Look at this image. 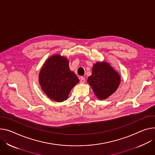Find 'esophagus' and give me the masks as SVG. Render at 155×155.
<instances>
[{
  "mask_svg": "<svg viewBox=\"0 0 155 155\" xmlns=\"http://www.w3.org/2000/svg\"><path fill=\"white\" fill-rule=\"evenodd\" d=\"M85 78H84V77H81V78H80V83L83 84L84 83H85Z\"/></svg>",
  "mask_w": 155,
  "mask_h": 155,
  "instance_id": "esophagus-1",
  "label": "esophagus"
}]
</instances>
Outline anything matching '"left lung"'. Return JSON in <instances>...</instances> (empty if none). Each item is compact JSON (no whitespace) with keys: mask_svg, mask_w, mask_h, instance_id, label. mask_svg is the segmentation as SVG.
<instances>
[{"mask_svg":"<svg viewBox=\"0 0 155 155\" xmlns=\"http://www.w3.org/2000/svg\"><path fill=\"white\" fill-rule=\"evenodd\" d=\"M119 74L106 61L97 62L87 82L100 100H106L117 90L121 80Z\"/></svg>","mask_w":155,"mask_h":155,"instance_id":"8db88e82","label":"left lung"}]
</instances>
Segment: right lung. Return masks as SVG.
<instances>
[{
    "mask_svg": "<svg viewBox=\"0 0 155 155\" xmlns=\"http://www.w3.org/2000/svg\"><path fill=\"white\" fill-rule=\"evenodd\" d=\"M79 82L75 73L70 70L67 58L61 54L51 55L45 61L39 74L42 90L52 100H67L71 90Z\"/></svg>",
    "mask_w": 155,
    "mask_h": 155,
    "instance_id": "1",
    "label": "right lung"
}]
</instances>
